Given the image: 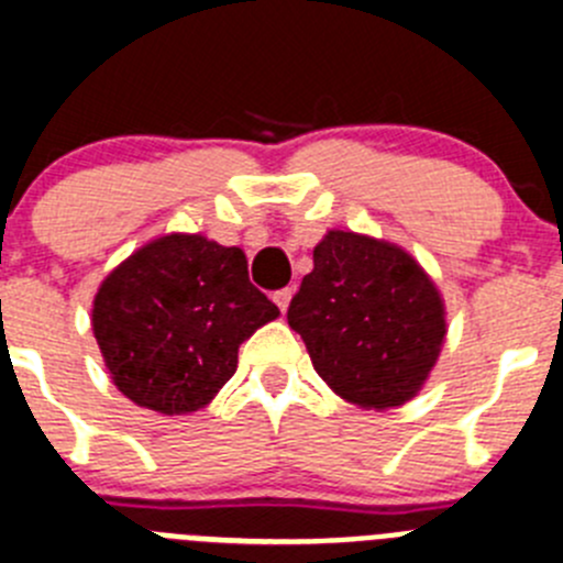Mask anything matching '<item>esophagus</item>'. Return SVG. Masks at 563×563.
<instances>
[{"label":"esophagus","mask_w":563,"mask_h":563,"mask_svg":"<svg viewBox=\"0 0 563 563\" xmlns=\"http://www.w3.org/2000/svg\"><path fill=\"white\" fill-rule=\"evenodd\" d=\"M290 298H292V287H285V290L273 292V301H276V307L282 309V312H287V307H290Z\"/></svg>","instance_id":"34e87169"}]
</instances>
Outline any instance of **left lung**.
Instances as JSON below:
<instances>
[{"instance_id": "8db88e82", "label": "left lung", "mask_w": 563, "mask_h": 563, "mask_svg": "<svg viewBox=\"0 0 563 563\" xmlns=\"http://www.w3.org/2000/svg\"><path fill=\"white\" fill-rule=\"evenodd\" d=\"M323 383L363 410L419 396L446 340L430 273L388 240L332 229L287 309Z\"/></svg>"}]
</instances>
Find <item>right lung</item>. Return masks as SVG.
I'll list each match as a JSON object with an SVG mask.
<instances>
[{"label": "right lung", "instance_id": "obj_1", "mask_svg": "<svg viewBox=\"0 0 563 563\" xmlns=\"http://www.w3.org/2000/svg\"><path fill=\"white\" fill-rule=\"evenodd\" d=\"M276 318L242 247L184 231L136 247L102 278L91 307L113 385L164 416L209 405L234 376L240 345Z\"/></svg>", "mask_w": 563, "mask_h": 563}]
</instances>
